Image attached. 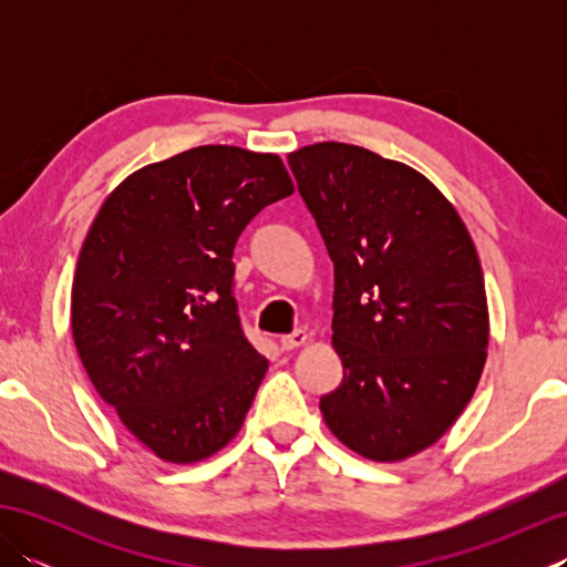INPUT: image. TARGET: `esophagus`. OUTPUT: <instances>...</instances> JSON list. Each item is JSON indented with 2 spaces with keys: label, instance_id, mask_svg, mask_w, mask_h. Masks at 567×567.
<instances>
[{
  "label": "esophagus",
  "instance_id": "esophagus-1",
  "mask_svg": "<svg viewBox=\"0 0 567 567\" xmlns=\"http://www.w3.org/2000/svg\"><path fill=\"white\" fill-rule=\"evenodd\" d=\"M307 339H309V336H307L302 329H299V331H292V333L282 336V339H280V346L285 348V351H295V348L305 346V343H307Z\"/></svg>",
  "mask_w": 567,
  "mask_h": 567
}]
</instances>
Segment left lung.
<instances>
[{
    "mask_svg": "<svg viewBox=\"0 0 567 567\" xmlns=\"http://www.w3.org/2000/svg\"><path fill=\"white\" fill-rule=\"evenodd\" d=\"M287 163L333 262L343 380L321 396L323 421L368 461H404L455 424L483 375L489 315L475 244L404 163L336 141Z\"/></svg>",
    "mask_w": 567,
    "mask_h": 567,
    "instance_id": "1",
    "label": "left lung"
}]
</instances>
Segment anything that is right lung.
<instances>
[{"label": "right lung", "mask_w": 567, "mask_h": 567, "mask_svg": "<svg viewBox=\"0 0 567 567\" xmlns=\"http://www.w3.org/2000/svg\"><path fill=\"white\" fill-rule=\"evenodd\" d=\"M295 185L275 153L199 146L118 185L84 238L72 339L102 400L165 463H197L244 426L268 360L234 299V248Z\"/></svg>", "instance_id": "1"}]
</instances>
